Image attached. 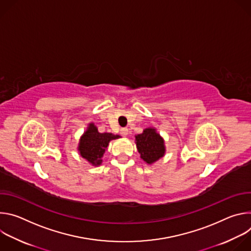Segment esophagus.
<instances>
[{"label":"esophagus","instance_id":"obj_1","mask_svg":"<svg viewBox=\"0 0 251 251\" xmlns=\"http://www.w3.org/2000/svg\"><path fill=\"white\" fill-rule=\"evenodd\" d=\"M120 132H121V135L124 136V137H126V136L128 135V129H127V128H122V129L120 130Z\"/></svg>","mask_w":251,"mask_h":251}]
</instances>
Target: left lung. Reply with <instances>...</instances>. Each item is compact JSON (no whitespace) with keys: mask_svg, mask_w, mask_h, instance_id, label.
<instances>
[{"mask_svg":"<svg viewBox=\"0 0 251 251\" xmlns=\"http://www.w3.org/2000/svg\"><path fill=\"white\" fill-rule=\"evenodd\" d=\"M135 143L141 159L148 165L157 162L165 155L164 139L155 128H146L142 134L136 135Z\"/></svg>","mask_w":251,"mask_h":251,"instance_id":"left-lung-1","label":"left lung"}]
</instances>
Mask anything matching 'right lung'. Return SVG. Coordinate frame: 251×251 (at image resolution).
Masks as SVG:
<instances>
[{
  "label": "right lung",
  "mask_w": 251,
  "mask_h": 251,
  "mask_svg": "<svg viewBox=\"0 0 251 251\" xmlns=\"http://www.w3.org/2000/svg\"><path fill=\"white\" fill-rule=\"evenodd\" d=\"M118 138L119 135L112 133H99L94 123H90L79 140L78 152L83 159L97 167L102 163V157L109 142Z\"/></svg>",
  "instance_id": "obj_1"
}]
</instances>
